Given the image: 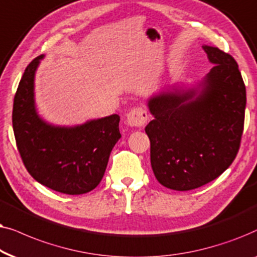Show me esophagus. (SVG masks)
Instances as JSON below:
<instances>
[{
	"mask_svg": "<svg viewBox=\"0 0 257 257\" xmlns=\"http://www.w3.org/2000/svg\"><path fill=\"white\" fill-rule=\"evenodd\" d=\"M148 119V112L143 107H135L126 114V123L131 126H143Z\"/></svg>",
	"mask_w": 257,
	"mask_h": 257,
	"instance_id": "1",
	"label": "esophagus"
}]
</instances>
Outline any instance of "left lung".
<instances>
[{
    "mask_svg": "<svg viewBox=\"0 0 257 257\" xmlns=\"http://www.w3.org/2000/svg\"><path fill=\"white\" fill-rule=\"evenodd\" d=\"M203 49L214 66L200 94L173 88L148 102L153 172L174 190L195 189L220 176L235 160L243 134L247 96L237 63L217 47Z\"/></svg>",
    "mask_w": 257,
    "mask_h": 257,
    "instance_id": "8db88e82",
    "label": "left lung"
}]
</instances>
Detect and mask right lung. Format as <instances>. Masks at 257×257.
<instances>
[{"label": "right lung", "mask_w": 257, "mask_h": 257, "mask_svg": "<svg viewBox=\"0 0 257 257\" xmlns=\"http://www.w3.org/2000/svg\"><path fill=\"white\" fill-rule=\"evenodd\" d=\"M42 55L27 66L13 105V129L22 162L43 186L69 195L85 194L101 182L121 138L119 116L66 128L47 124L34 104V75Z\"/></svg>", "instance_id": "add662e5"}]
</instances>
